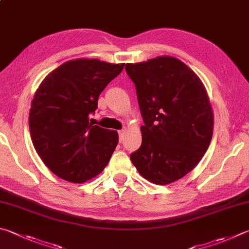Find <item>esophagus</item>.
Instances as JSON below:
<instances>
[{
    "mask_svg": "<svg viewBox=\"0 0 249 249\" xmlns=\"http://www.w3.org/2000/svg\"><path fill=\"white\" fill-rule=\"evenodd\" d=\"M124 136H125V130L124 129L119 130V137H120V142H121L124 140Z\"/></svg>",
    "mask_w": 249,
    "mask_h": 249,
    "instance_id": "esophagus-1",
    "label": "esophagus"
}]
</instances>
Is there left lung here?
<instances>
[{
    "instance_id": "1",
    "label": "left lung",
    "mask_w": 249,
    "mask_h": 249,
    "mask_svg": "<svg viewBox=\"0 0 249 249\" xmlns=\"http://www.w3.org/2000/svg\"><path fill=\"white\" fill-rule=\"evenodd\" d=\"M125 70L144 123L142 146L130 160L151 183H173L199 163L210 144L213 113L206 89L188 66L168 55Z\"/></svg>"
}]
</instances>
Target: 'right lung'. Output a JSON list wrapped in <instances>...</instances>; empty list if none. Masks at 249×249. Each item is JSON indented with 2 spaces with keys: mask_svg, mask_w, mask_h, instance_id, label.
Segmentation results:
<instances>
[{
  "mask_svg": "<svg viewBox=\"0 0 249 249\" xmlns=\"http://www.w3.org/2000/svg\"><path fill=\"white\" fill-rule=\"evenodd\" d=\"M124 65L78 58L58 66L39 86L29 112L30 136L43 163L58 178L83 183L110 161L119 135L93 125L89 116Z\"/></svg>",
  "mask_w": 249,
  "mask_h": 249,
  "instance_id": "right-lung-1",
  "label": "right lung"
}]
</instances>
